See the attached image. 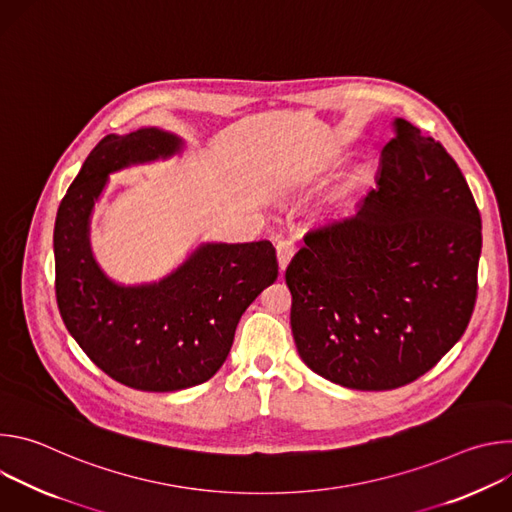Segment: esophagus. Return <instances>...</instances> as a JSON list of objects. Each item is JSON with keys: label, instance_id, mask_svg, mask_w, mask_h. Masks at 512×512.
Returning a JSON list of instances; mask_svg holds the SVG:
<instances>
[{"label": "esophagus", "instance_id": "34e87169", "mask_svg": "<svg viewBox=\"0 0 512 512\" xmlns=\"http://www.w3.org/2000/svg\"><path fill=\"white\" fill-rule=\"evenodd\" d=\"M275 251H277L279 271H285L287 263L291 261V257H294V253H296V245L291 243V241H279V243H277V247H275Z\"/></svg>", "mask_w": 512, "mask_h": 512}]
</instances>
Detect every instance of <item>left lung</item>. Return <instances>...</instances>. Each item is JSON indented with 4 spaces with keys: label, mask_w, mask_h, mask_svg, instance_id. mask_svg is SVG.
Listing matches in <instances>:
<instances>
[{
    "label": "left lung",
    "mask_w": 512,
    "mask_h": 512,
    "mask_svg": "<svg viewBox=\"0 0 512 512\" xmlns=\"http://www.w3.org/2000/svg\"><path fill=\"white\" fill-rule=\"evenodd\" d=\"M377 188L312 229L285 269L291 332L308 367L348 389L413 383L462 338L478 296L482 221L440 141L405 119Z\"/></svg>",
    "instance_id": "1"
}]
</instances>
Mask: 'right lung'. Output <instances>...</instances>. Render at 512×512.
<instances>
[{
    "mask_svg": "<svg viewBox=\"0 0 512 512\" xmlns=\"http://www.w3.org/2000/svg\"><path fill=\"white\" fill-rule=\"evenodd\" d=\"M180 139L160 129L107 135L66 190L54 225L56 304L70 336L113 381L170 393L208 381L229 356L237 324L277 279L269 241L210 243L152 285L107 279L89 247V216L107 176L168 158Z\"/></svg>",
    "mask_w": 512,
    "mask_h": 512,
    "instance_id": "add662e5",
    "label": "right lung"
}]
</instances>
